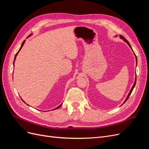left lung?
I'll return each mask as SVG.
<instances>
[{"label": "left lung", "mask_w": 149, "mask_h": 149, "mask_svg": "<svg viewBox=\"0 0 149 149\" xmlns=\"http://www.w3.org/2000/svg\"><path fill=\"white\" fill-rule=\"evenodd\" d=\"M120 37L122 39H123L124 41V42H125L126 43H127L129 45V46L130 47V48H131V49H132V50L133 51V49H132V48L131 46H130V43H129V42L127 41V40H126V39H125V38H124V37H123V36H122V35H120ZM134 55H135V53H134ZM135 56H136V61L137 62V57H136V55H135ZM136 79H135V82H134V83L133 86H132V88H131V89H130V92H129V94L127 95V97H126V100H125V101H124V103H125V102H126V101H127V100H128V98L129 97V96H130V94H131V93H132V90H133L134 88L135 87V86H136ZM124 103H123V104H124Z\"/></svg>", "instance_id": "left-lung-1"}]
</instances>
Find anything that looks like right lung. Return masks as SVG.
Instances as JSON below:
<instances>
[{
    "instance_id": "1",
    "label": "right lung",
    "mask_w": 149,
    "mask_h": 149,
    "mask_svg": "<svg viewBox=\"0 0 149 149\" xmlns=\"http://www.w3.org/2000/svg\"><path fill=\"white\" fill-rule=\"evenodd\" d=\"M31 35H30L29 36H30ZM25 40H24V41L23 42H22V45H21V47H20V49H19V51H18V52H17V53H16V55H15V58H14V61H13V66H14V62H15V59H16V56H17V54H18V53H19V52H20V49H21V48H22V47H23V45H24V43H25ZM61 106H62V104H60V105L59 106H58L57 107H56V108H55V109H53V110H55V109H58V108H59V107H61Z\"/></svg>"
}]
</instances>
